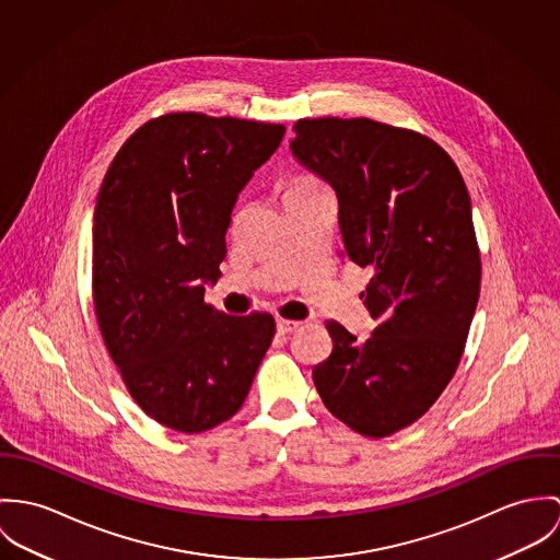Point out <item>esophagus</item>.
Segmentation results:
<instances>
[{"label": "esophagus", "mask_w": 560, "mask_h": 560, "mask_svg": "<svg viewBox=\"0 0 560 560\" xmlns=\"http://www.w3.org/2000/svg\"><path fill=\"white\" fill-rule=\"evenodd\" d=\"M299 326H301V322H296V319H283V317H279V319H277V330H279L281 335L294 332Z\"/></svg>", "instance_id": "esophagus-1"}]
</instances>
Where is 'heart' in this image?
I'll list each match as a JSON object with an SVG mask.
<instances>
[{
  "mask_svg": "<svg viewBox=\"0 0 560 560\" xmlns=\"http://www.w3.org/2000/svg\"><path fill=\"white\" fill-rule=\"evenodd\" d=\"M324 187L322 180L317 178H311V176H301V178H294L290 180V185L285 187V192H296V190H311V188Z\"/></svg>",
  "mask_w": 560,
  "mask_h": 560,
  "instance_id": "b5f03b06",
  "label": "heart"
}]
</instances>
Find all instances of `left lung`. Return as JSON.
Here are the masks:
<instances>
[{"mask_svg": "<svg viewBox=\"0 0 560 560\" xmlns=\"http://www.w3.org/2000/svg\"><path fill=\"white\" fill-rule=\"evenodd\" d=\"M294 156L335 188L343 250L372 268L377 319L357 341L328 319L332 352L313 384L332 417L370 438L421 419L464 354L481 290L470 195L434 139L370 118L294 125Z\"/></svg>", "mask_w": 560, "mask_h": 560, "instance_id": "1", "label": "left lung"}]
</instances>
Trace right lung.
Returning <instances> with one entry per match:
<instances>
[{"instance_id": "add662e5", "label": "right lung", "mask_w": 560, "mask_h": 560, "mask_svg": "<svg viewBox=\"0 0 560 560\" xmlns=\"http://www.w3.org/2000/svg\"><path fill=\"white\" fill-rule=\"evenodd\" d=\"M285 126L197 112L139 126L96 197L92 296L107 352L156 423L199 434L232 419L275 337V317L203 301L225 259L238 192Z\"/></svg>"}]
</instances>
